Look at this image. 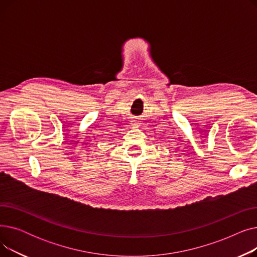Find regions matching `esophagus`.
<instances>
[{
	"mask_svg": "<svg viewBox=\"0 0 257 257\" xmlns=\"http://www.w3.org/2000/svg\"><path fill=\"white\" fill-rule=\"evenodd\" d=\"M130 125H131L132 128H139V127H140V121H139L136 117H132Z\"/></svg>",
	"mask_w": 257,
	"mask_h": 257,
	"instance_id": "obj_1",
	"label": "esophagus"
}]
</instances>
